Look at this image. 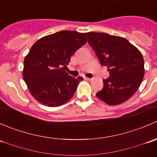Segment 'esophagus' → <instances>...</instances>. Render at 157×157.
Here are the masks:
<instances>
[{"label":"esophagus","instance_id":"34e87169","mask_svg":"<svg viewBox=\"0 0 157 157\" xmlns=\"http://www.w3.org/2000/svg\"><path fill=\"white\" fill-rule=\"evenodd\" d=\"M84 80H91V78H89V77H84Z\"/></svg>","mask_w":157,"mask_h":157}]
</instances>
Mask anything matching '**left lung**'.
I'll return each instance as SVG.
<instances>
[{"label":"left lung","instance_id":"1","mask_svg":"<svg viewBox=\"0 0 157 157\" xmlns=\"http://www.w3.org/2000/svg\"><path fill=\"white\" fill-rule=\"evenodd\" d=\"M88 42L102 66L108 67L109 78L96 96L109 105L129 99L138 90L144 76L142 54L126 39L104 33H86Z\"/></svg>","mask_w":157,"mask_h":157}]
</instances>
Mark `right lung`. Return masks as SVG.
<instances>
[{
    "label": "right lung",
    "instance_id": "1",
    "mask_svg": "<svg viewBox=\"0 0 157 157\" xmlns=\"http://www.w3.org/2000/svg\"><path fill=\"white\" fill-rule=\"evenodd\" d=\"M87 42L85 33L63 30L35 42L25 57L23 76L32 96L42 105L57 107L69 101L80 81L65 67L76 51Z\"/></svg>",
    "mask_w": 157,
    "mask_h": 157
}]
</instances>
